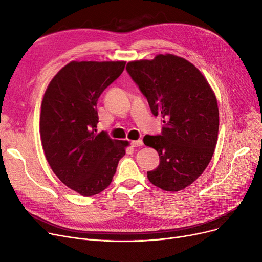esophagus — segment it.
I'll use <instances>...</instances> for the list:
<instances>
[{"mask_svg": "<svg viewBox=\"0 0 262 262\" xmlns=\"http://www.w3.org/2000/svg\"><path fill=\"white\" fill-rule=\"evenodd\" d=\"M143 145V141L142 140H135V141H132V146L133 147H139V146H142Z\"/></svg>", "mask_w": 262, "mask_h": 262, "instance_id": "1", "label": "esophagus"}]
</instances>
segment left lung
Here are the masks:
<instances>
[{
    "instance_id": "8db88e82",
    "label": "left lung",
    "mask_w": 262,
    "mask_h": 262,
    "mask_svg": "<svg viewBox=\"0 0 262 262\" xmlns=\"http://www.w3.org/2000/svg\"><path fill=\"white\" fill-rule=\"evenodd\" d=\"M126 70L150 112L164 123L160 135L143 138L160 160L147 172L148 181L164 191L183 190L201 176L214 152L219 132L214 92L195 66L172 54L130 61Z\"/></svg>"
}]
</instances>
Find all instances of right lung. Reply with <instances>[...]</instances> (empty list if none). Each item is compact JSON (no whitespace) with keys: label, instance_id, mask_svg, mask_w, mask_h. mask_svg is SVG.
<instances>
[{"label":"right lung","instance_id":"right-lung-1","mask_svg":"<svg viewBox=\"0 0 262 262\" xmlns=\"http://www.w3.org/2000/svg\"><path fill=\"white\" fill-rule=\"evenodd\" d=\"M125 61H71L49 84L40 114V137L53 172L84 196L99 194L113 181L127 141L96 133V104L123 72Z\"/></svg>","mask_w":262,"mask_h":262}]
</instances>
